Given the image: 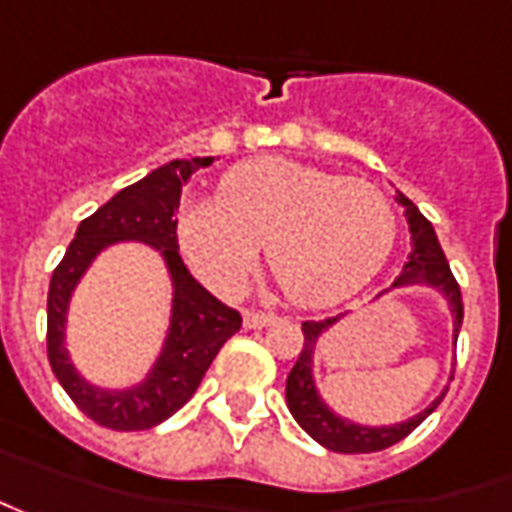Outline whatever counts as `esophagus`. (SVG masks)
Listing matches in <instances>:
<instances>
[{
    "label": "esophagus",
    "mask_w": 512,
    "mask_h": 512,
    "mask_svg": "<svg viewBox=\"0 0 512 512\" xmlns=\"http://www.w3.org/2000/svg\"><path fill=\"white\" fill-rule=\"evenodd\" d=\"M242 324H245V329L270 327V324H276V315H270V312L248 310V312H245V315H242Z\"/></svg>",
    "instance_id": "esophagus-1"
}]
</instances>
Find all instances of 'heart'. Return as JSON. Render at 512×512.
Wrapping results in <instances>:
<instances>
[{"label":"heart","instance_id":"obj_1","mask_svg":"<svg viewBox=\"0 0 512 512\" xmlns=\"http://www.w3.org/2000/svg\"><path fill=\"white\" fill-rule=\"evenodd\" d=\"M394 239L397 216L377 185L281 157L233 166L216 200L177 216L180 250L214 293L236 296L264 245L287 298L307 310L360 293Z\"/></svg>","mask_w":512,"mask_h":512}]
</instances>
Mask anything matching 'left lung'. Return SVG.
I'll return each mask as SVG.
<instances>
[{
	"label": "left lung",
	"instance_id": "1",
	"mask_svg": "<svg viewBox=\"0 0 512 512\" xmlns=\"http://www.w3.org/2000/svg\"><path fill=\"white\" fill-rule=\"evenodd\" d=\"M394 200L406 208L408 233H411V253L408 262L403 264L400 276L392 281L389 290H383L377 298H383L392 290H403V287H428L434 293H440L448 304L451 321H454V344L459 338V327H462V293L456 284L454 273L448 267V259L440 248V239L434 233V225L420 214V208L408 200L406 194L394 191ZM375 298V301H377ZM344 315H335L327 321H304L301 332H304V349L298 355L296 366L287 375V408L296 417V423L310 434L318 445H324L335 454H372V451H383L394 442L408 437L417 425L423 423L425 417L440 406L442 397H434L423 411H417L414 417H408L403 423L392 425H363L341 417L338 411L327 406V400L321 397L318 386H315V352H318V341L324 338V332L335 327Z\"/></svg>",
	"mask_w": 512,
	"mask_h": 512
}]
</instances>
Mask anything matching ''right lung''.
<instances>
[{"label": "right lung", "instance_id": "obj_1", "mask_svg": "<svg viewBox=\"0 0 512 512\" xmlns=\"http://www.w3.org/2000/svg\"><path fill=\"white\" fill-rule=\"evenodd\" d=\"M211 163L214 157L171 160L143 180L120 188L78 225L64 259L53 270L47 293V358L72 403L104 428L146 431L168 420L191 400L216 352L242 327V315L211 296L177 253L174 211L180 205V191L197 168ZM123 241L146 244L164 259L172 281V312L153 369L132 387L109 390L95 387L74 369L66 349V315L71 293L94 259Z\"/></svg>", "mask_w": 512, "mask_h": 512}]
</instances>
